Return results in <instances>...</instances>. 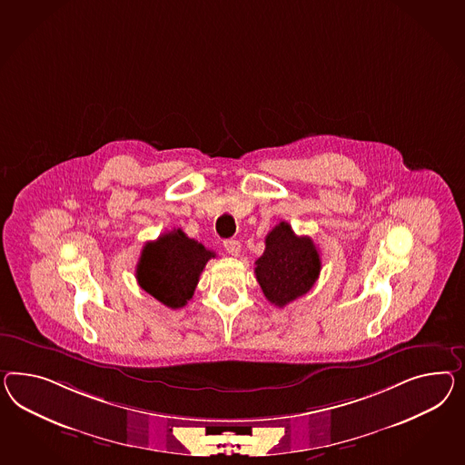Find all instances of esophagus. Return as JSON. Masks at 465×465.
I'll list each match as a JSON object with an SVG mask.
<instances>
[{
	"label": "esophagus",
	"instance_id": "obj_1",
	"mask_svg": "<svg viewBox=\"0 0 465 465\" xmlns=\"http://www.w3.org/2000/svg\"><path fill=\"white\" fill-rule=\"evenodd\" d=\"M223 247H225L226 253L232 257H239L240 252H242L239 240H225Z\"/></svg>",
	"mask_w": 465,
	"mask_h": 465
}]
</instances>
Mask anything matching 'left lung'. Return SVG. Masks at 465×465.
Masks as SVG:
<instances>
[{
	"label": "left lung",
	"mask_w": 465,
	"mask_h": 465,
	"mask_svg": "<svg viewBox=\"0 0 465 465\" xmlns=\"http://www.w3.org/2000/svg\"><path fill=\"white\" fill-rule=\"evenodd\" d=\"M322 271L320 253L310 237H298L286 222L265 237V251L255 261V277L265 298L284 308L313 288Z\"/></svg>",
	"instance_id": "1"
}]
</instances>
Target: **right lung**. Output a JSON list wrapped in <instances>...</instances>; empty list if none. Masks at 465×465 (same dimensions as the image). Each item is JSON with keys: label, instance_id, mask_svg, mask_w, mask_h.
<instances>
[{"label": "right lung", "instance_id": "right-lung-1", "mask_svg": "<svg viewBox=\"0 0 465 465\" xmlns=\"http://www.w3.org/2000/svg\"><path fill=\"white\" fill-rule=\"evenodd\" d=\"M214 255L200 242L189 239L181 228H174L145 243L137 264L138 284L165 306L183 308L193 298L204 265Z\"/></svg>", "mask_w": 465, "mask_h": 465}]
</instances>
